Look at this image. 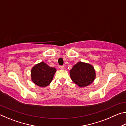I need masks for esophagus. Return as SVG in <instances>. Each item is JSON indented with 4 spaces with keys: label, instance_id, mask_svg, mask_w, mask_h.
<instances>
[{
    "label": "esophagus",
    "instance_id": "1",
    "mask_svg": "<svg viewBox=\"0 0 126 126\" xmlns=\"http://www.w3.org/2000/svg\"><path fill=\"white\" fill-rule=\"evenodd\" d=\"M59 68H60L61 69L63 70V69H65V67L64 65H60V66H59Z\"/></svg>",
    "mask_w": 126,
    "mask_h": 126
}]
</instances>
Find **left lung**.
Listing matches in <instances>:
<instances>
[{"label": "left lung", "mask_w": 126, "mask_h": 126, "mask_svg": "<svg viewBox=\"0 0 126 126\" xmlns=\"http://www.w3.org/2000/svg\"><path fill=\"white\" fill-rule=\"evenodd\" d=\"M70 76L74 83L80 87H84L93 82L95 78V72L91 64L79 62L70 70Z\"/></svg>", "instance_id": "8db88e82"}]
</instances>
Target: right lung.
Returning a JSON list of instances; mask_svg holds the SVG:
<instances>
[{"instance_id":"right-lung-1","label":"right lung","mask_w":126,"mask_h":126,"mask_svg":"<svg viewBox=\"0 0 126 126\" xmlns=\"http://www.w3.org/2000/svg\"><path fill=\"white\" fill-rule=\"evenodd\" d=\"M55 72V68L50 67L42 62L32 69V80L34 83L39 87L48 86L52 81Z\"/></svg>"}]
</instances>
